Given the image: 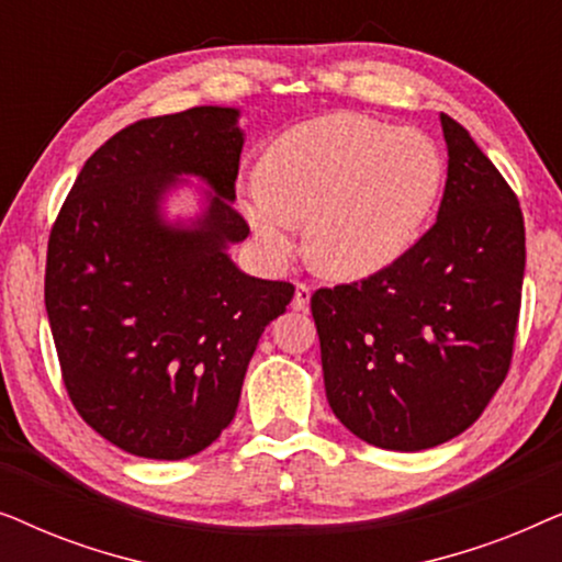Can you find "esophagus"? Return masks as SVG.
Segmentation results:
<instances>
[{"label": "esophagus", "instance_id": "esophagus-1", "mask_svg": "<svg viewBox=\"0 0 562 562\" xmlns=\"http://www.w3.org/2000/svg\"><path fill=\"white\" fill-rule=\"evenodd\" d=\"M310 296H312V289L306 286V283H296L294 302H291V306H294L296 312H306L310 310Z\"/></svg>", "mask_w": 562, "mask_h": 562}]
</instances>
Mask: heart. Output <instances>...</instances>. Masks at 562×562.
<instances>
[{
  "label": "heart",
  "mask_w": 562,
  "mask_h": 562,
  "mask_svg": "<svg viewBox=\"0 0 562 562\" xmlns=\"http://www.w3.org/2000/svg\"><path fill=\"white\" fill-rule=\"evenodd\" d=\"M445 183V160L419 130L337 112L273 137L245 217L273 260L294 252L306 222L317 268L363 279L394 266L419 240Z\"/></svg>",
  "instance_id": "b5f03b06"
}]
</instances>
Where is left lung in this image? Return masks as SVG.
<instances>
[{"instance_id": "8db88e82", "label": "left lung", "mask_w": 562, "mask_h": 562, "mask_svg": "<svg viewBox=\"0 0 562 562\" xmlns=\"http://www.w3.org/2000/svg\"><path fill=\"white\" fill-rule=\"evenodd\" d=\"M437 222L394 266L312 296L327 402L352 435L417 452L465 432L509 373L525 220L463 125L440 114Z\"/></svg>"}]
</instances>
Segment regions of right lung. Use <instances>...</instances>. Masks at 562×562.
<instances>
[{
  "instance_id": "1",
  "label": "right lung",
  "mask_w": 562,
  "mask_h": 562,
  "mask_svg": "<svg viewBox=\"0 0 562 562\" xmlns=\"http://www.w3.org/2000/svg\"><path fill=\"white\" fill-rule=\"evenodd\" d=\"M233 106L140 120L74 181L48 240L45 310L68 396L91 429L137 458L181 460L217 440L245 371L294 286L243 273L227 248L243 130ZM183 175L207 183L189 223L162 217Z\"/></svg>"
}]
</instances>
